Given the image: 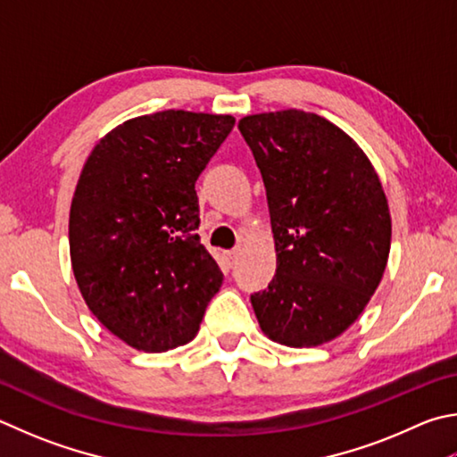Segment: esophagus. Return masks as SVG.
<instances>
[{
    "label": "esophagus",
    "instance_id": "obj_1",
    "mask_svg": "<svg viewBox=\"0 0 457 457\" xmlns=\"http://www.w3.org/2000/svg\"><path fill=\"white\" fill-rule=\"evenodd\" d=\"M237 257H239V250H231V252L223 253V260H226L228 268H234L236 262H237Z\"/></svg>",
    "mask_w": 457,
    "mask_h": 457
}]
</instances>
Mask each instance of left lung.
<instances>
[{
    "label": "left lung",
    "instance_id": "obj_1",
    "mask_svg": "<svg viewBox=\"0 0 457 457\" xmlns=\"http://www.w3.org/2000/svg\"><path fill=\"white\" fill-rule=\"evenodd\" d=\"M268 195L278 268L252 294L263 334L312 347L352 326L384 276L392 220L358 144L315 113L286 110L237 123Z\"/></svg>",
    "mask_w": 457,
    "mask_h": 457
}]
</instances>
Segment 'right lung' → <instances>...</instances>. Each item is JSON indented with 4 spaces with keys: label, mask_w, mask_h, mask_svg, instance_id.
Here are the masks:
<instances>
[{
    "label": "right lung",
    "mask_w": 457,
    "mask_h": 457,
    "mask_svg": "<svg viewBox=\"0 0 457 457\" xmlns=\"http://www.w3.org/2000/svg\"><path fill=\"white\" fill-rule=\"evenodd\" d=\"M236 120L157 112L99 142L70 212L73 276L91 313L136 350L165 352L200 329L223 281L200 244L195 181Z\"/></svg>",
    "instance_id": "add662e5"
}]
</instances>
